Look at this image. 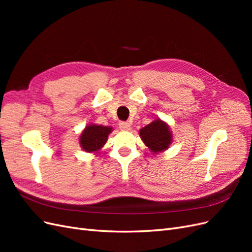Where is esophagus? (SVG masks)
I'll list each match as a JSON object with an SVG mask.
<instances>
[{
    "mask_svg": "<svg viewBox=\"0 0 252 252\" xmlns=\"http://www.w3.org/2000/svg\"><path fill=\"white\" fill-rule=\"evenodd\" d=\"M130 124L127 123V122H120L119 127L122 129V130H130Z\"/></svg>",
    "mask_w": 252,
    "mask_h": 252,
    "instance_id": "esophagus-1",
    "label": "esophagus"
}]
</instances>
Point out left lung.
<instances>
[{
	"label": "left lung",
	"mask_w": 252,
	"mask_h": 252,
	"mask_svg": "<svg viewBox=\"0 0 252 252\" xmlns=\"http://www.w3.org/2000/svg\"><path fill=\"white\" fill-rule=\"evenodd\" d=\"M140 136L145 145L155 154L168 149L172 141V134L168 125L161 120H155L142 128Z\"/></svg>",
	"instance_id": "obj_1"
}]
</instances>
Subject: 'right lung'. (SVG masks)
<instances>
[{
    "label": "right lung",
    "instance_id": "1",
    "mask_svg": "<svg viewBox=\"0 0 252 252\" xmlns=\"http://www.w3.org/2000/svg\"><path fill=\"white\" fill-rule=\"evenodd\" d=\"M112 128L102 125H88L80 136L82 148L87 152H94L101 149L108 139Z\"/></svg>",
    "mask_w": 252,
    "mask_h": 252
}]
</instances>
